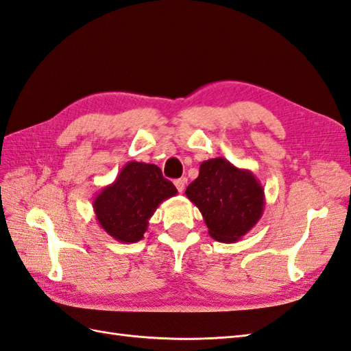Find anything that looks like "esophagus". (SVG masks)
Segmentation results:
<instances>
[{"label":"esophagus","mask_w":351,"mask_h":351,"mask_svg":"<svg viewBox=\"0 0 351 351\" xmlns=\"http://www.w3.org/2000/svg\"><path fill=\"white\" fill-rule=\"evenodd\" d=\"M185 184H187V178H180V180H176V181H175V185H176L178 191L182 193L184 189H185Z\"/></svg>","instance_id":"34e87169"}]
</instances>
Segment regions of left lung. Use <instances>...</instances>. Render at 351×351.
Listing matches in <instances>:
<instances>
[{
    "mask_svg": "<svg viewBox=\"0 0 351 351\" xmlns=\"http://www.w3.org/2000/svg\"><path fill=\"white\" fill-rule=\"evenodd\" d=\"M185 195L202 213L208 234L220 243L241 240L263 217L265 208L258 178L221 156L200 164L199 176Z\"/></svg>",
    "mask_w": 351,
    "mask_h": 351,
    "instance_id": "1",
    "label": "left lung"
}]
</instances>
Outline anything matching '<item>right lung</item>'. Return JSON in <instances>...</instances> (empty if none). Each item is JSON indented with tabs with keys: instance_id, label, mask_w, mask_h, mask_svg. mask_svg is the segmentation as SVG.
Wrapping results in <instances>:
<instances>
[{
	"instance_id": "obj_1",
	"label": "right lung",
	"mask_w": 351,
	"mask_h": 351,
	"mask_svg": "<svg viewBox=\"0 0 351 351\" xmlns=\"http://www.w3.org/2000/svg\"><path fill=\"white\" fill-rule=\"evenodd\" d=\"M176 193V187L162 176L158 166L130 161L114 182L96 195L93 211L99 226L116 241L137 243L143 238L149 219L158 205Z\"/></svg>"
}]
</instances>
